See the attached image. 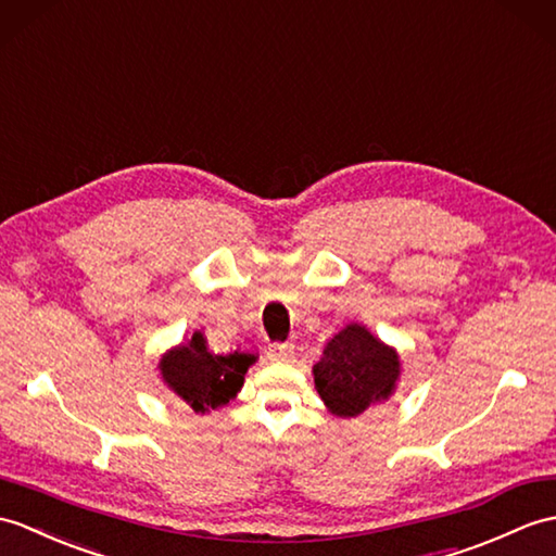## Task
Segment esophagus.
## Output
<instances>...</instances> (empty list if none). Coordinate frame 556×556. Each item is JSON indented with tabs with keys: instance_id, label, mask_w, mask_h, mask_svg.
I'll list each match as a JSON object with an SVG mask.
<instances>
[{
	"instance_id": "obj_1",
	"label": "esophagus",
	"mask_w": 556,
	"mask_h": 556,
	"mask_svg": "<svg viewBox=\"0 0 556 556\" xmlns=\"http://www.w3.org/2000/svg\"><path fill=\"white\" fill-rule=\"evenodd\" d=\"M293 353V345L291 343H273L269 345V357L277 359V363H283V359H289Z\"/></svg>"
}]
</instances>
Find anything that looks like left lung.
<instances>
[{
    "mask_svg": "<svg viewBox=\"0 0 556 556\" xmlns=\"http://www.w3.org/2000/svg\"><path fill=\"white\" fill-rule=\"evenodd\" d=\"M315 389L331 415L357 417L389 397L400 374V359L393 348L359 325H348L333 337L313 369Z\"/></svg>",
    "mask_w": 556,
    "mask_h": 556,
    "instance_id": "8db88e82",
    "label": "left lung"
}]
</instances>
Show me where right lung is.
<instances>
[{
  "instance_id": "1",
  "label": "right lung",
  "mask_w": 556,
  "mask_h": 556,
  "mask_svg": "<svg viewBox=\"0 0 556 556\" xmlns=\"http://www.w3.org/2000/svg\"><path fill=\"white\" fill-rule=\"evenodd\" d=\"M255 363L253 355L231 353L215 355L197 331L189 343L175 348L161 359L167 386L193 409L205 415L208 409L227 405L243 386V374Z\"/></svg>"
}]
</instances>
